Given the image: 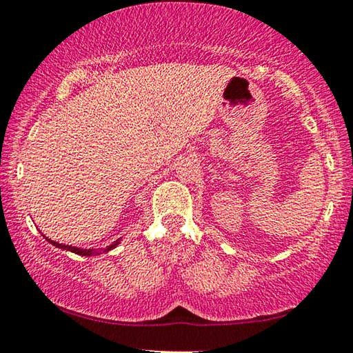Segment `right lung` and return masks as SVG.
I'll return each mask as SVG.
<instances>
[{"mask_svg":"<svg viewBox=\"0 0 353 353\" xmlns=\"http://www.w3.org/2000/svg\"><path fill=\"white\" fill-rule=\"evenodd\" d=\"M42 234V233H41ZM44 236V234H42ZM46 238V236H44ZM47 243H50L52 245L59 247V249L61 250H68V252H72V254H77V255H82V256H92V255H99L101 252H109L112 250L114 247H117L120 244V241H122V238H119L117 241H114L112 244L108 245V247H101V249H81V247H74V245H66V244H60V243H55V241H52L49 238H46Z\"/></svg>","mask_w":353,"mask_h":353,"instance_id":"add662e5","label":"right lung"}]
</instances>
